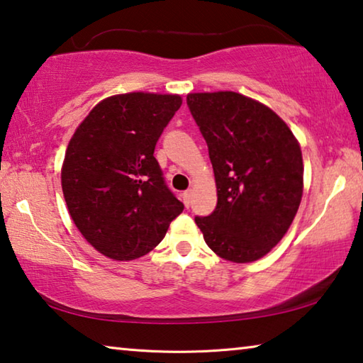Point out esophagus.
Returning a JSON list of instances; mask_svg holds the SVG:
<instances>
[{
  "mask_svg": "<svg viewBox=\"0 0 363 363\" xmlns=\"http://www.w3.org/2000/svg\"><path fill=\"white\" fill-rule=\"evenodd\" d=\"M190 200H192V190H186V192H182V201H184V205L189 206V205H190Z\"/></svg>",
  "mask_w": 363,
  "mask_h": 363,
  "instance_id": "esophagus-1",
  "label": "esophagus"
}]
</instances>
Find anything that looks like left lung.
Returning <instances> with one entry per match:
<instances>
[{
	"instance_id": "1",
	"label": "left lung",
	"mask_w": 363,
	"mask_h": 363,
	"mask_svg": "<svg viewBox=\"0 0 363 363\" xmlns=\"http://www.w3.org/2000/svg\"><path fill=\"white\" fill-rule=\"evenodd\" d=\"M206 140L218 187L210 216H195L223 259L267 255L291 225L303 196V155L290 128L269 107L232 91L187 96Z\"/></svg>"
}]
</instances>
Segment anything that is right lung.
Returning <instances> with one entry per match:
<instances>
[{
	"mask_svg": "<svg viewBox=\"0 0 363 363\" xmlns=\"http://www.w3.org/2000/svg\"><path fill=\"white\" fill-rule=\"evenodd\" d=\"M181 104L173 94L112 96L91 110L70 139L64 199L78 230L104 256L131 261L147 255L182 213L153 157Z\"/></svg>",
	"mask_w": 363,
	"mask_h": 363,
	"instance_id": "add662e5",
	"label": "right lung"
}]
</instances>
